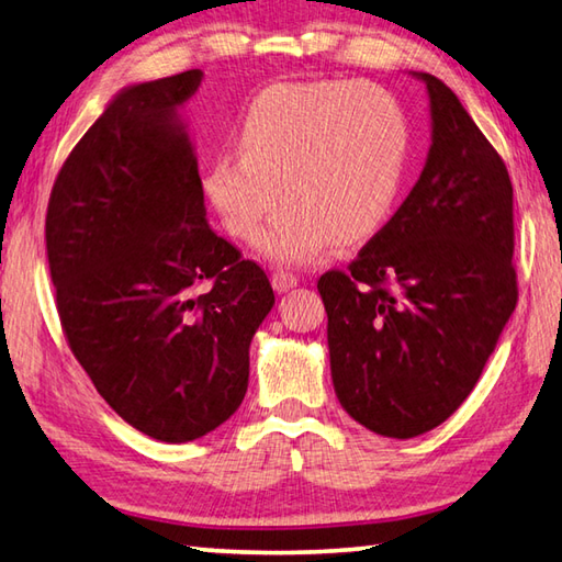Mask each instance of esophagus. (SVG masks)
Segmentation results:
<instances>
[{
    "label": "esophagus",
    "instance_id": "esophagus-1",
    "mask_svg": "<svg viewBox=\"0 0 562 562\" xmlns=\"http://www.w3.org/2000/svg\"><path fill=\"white\" fill-rule=\"evenodd\" d=\"M272 288H274V292L278 294H282V292H290L292 288H297L300 284V278L297 274H292V272H284V270H278V272H272Z\"/></svg>",
    "mask_w": 562,
    "mask_h": 562
}]
</instances>
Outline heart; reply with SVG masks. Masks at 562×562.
<instances>
[{
  "label": "heart",
  "instance_id": "obj_1",
  "mask_svg": "<svg viewBox=\"0 0 562 562\" xmlns=\"http://www.w3.org/2000/svg\"><path fill=\"white\" fill-rule=\"evenodd\" d=\"M407 120L379 86L346 80L280 83L252 100L240 151H218L201 177L209 206L233 238L258 236L272 262L312 260L329 243L353 246L379 231L401 191Z\"/></svg>",
  "mask_w": 562,
  "mask_h": 562
}]
</instances>
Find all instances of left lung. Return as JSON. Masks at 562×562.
Returning a JSON list of instances; mask_svg holds the SVG:
<instances>
[{
    "label": "left lung",
    "instance_id": "left-lung-1",
    "mask_svg": "<svg viewBox=\"0 0 562 562\" xmlns=\"http://www.w3.org/2000/svg\"><path fill=\"white\" fill-rule=\"evenodd\" d=\"M413 76L430 98L423 175L349 270L316 282L336 397L395 440L467 401L518 297L506 165L440 78Z\"/></svg>",
    "mask_w": 562,
    "mask_h": 562
}]
</instances>
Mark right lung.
<instances>
[{"label":"right lung","instance_id":"add662e5","mask_svg":"<svg viewBox=\"0 0 562 562\" xmlns=\"http://www.w3.org/2000/svg\"><path fill=\"white\" fill-rule=\"evenodd\" d=\"M201 80L193 68L122 88L58 171L46 213L70 351L122 420L175 445L238 411L274 304L268 274L206 221L181 115Z\"/></svg>","mask_w":562,"mask_h":562}]
</instances>
